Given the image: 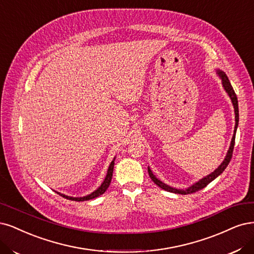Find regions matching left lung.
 <instances>
[{
    "mask_svg": "<svg viewBox=\"0 0 254 254\" xmlns=\"http://www.w3.org/2000/svg\"><path fill=\"white\" fill-rule=\"evenodd\" d=\"M217 74L218 76L221 77L222 80V84H223V87L224 89L226 90V92L228 93L229 98L231 99V102H232V105H233V108H234V113H235V126H234V132H233V136H232V139H231V144H230V147H229V150L228 152H227V155L225 157V160L223 161V163L218 166V167L212 172L209 174V176L203 178L202 180H199L198 182L194 183L193 185L188 187L187 189H177V188H173V187H170L168 185H166L165 183H163L162 181H160L159 179H156V177L154 176V174L152 173L151 169L148 167V173H149V177L151 178V180L154 182V184H156L157 186H159L160 188L166 190V191H169V192H172V193H179V194H189V193H193V192H196L200 189L205 188L209 183H211L214 179H216L218 176H220L221 173H223V171L226 169L227 166H228L231 157H232V152H233V148H234V141H235V133H237V129H238V126H239V103H238V98H237V94H235L232 86L228 80V76L226 75L225 72H223L222 70H217Z\"/></svg>",
    "mask_w": 254,
    "mask_h": 254,
    "instance_id": "8db88e82",
    "label": "left lung"
}]
</instances>
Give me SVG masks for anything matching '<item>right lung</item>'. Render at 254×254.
<instances>
[{"mask_svg":"<svg viewBox=\"0 0 254 254\" xmlns=\"http://www.w3.org/2000/svg\"><path fill=\"white\" fill-rule=\"evenodd\" d=\"M116 159V157H115ZM115 159H113V161L110 163L109 165V168H108V171H107V174L106 177H105V180L104 182L101 184V186L97 189L94 190L92 193L86 195V196H82V197H72V196H67L63 193H60V192H57L58 194H60L61 196H63L67 199H71V200H76V202H84V200H89V199H92L94 197H98L100 195H102L105 191H106L110 185V182H111V179H112V172H113V166H115Z\"/></svg>","mask_w":254,"mask_h":254,"instance_id":"1","label":"right lung"}]
</instances>
